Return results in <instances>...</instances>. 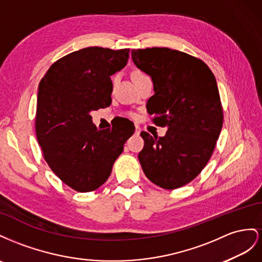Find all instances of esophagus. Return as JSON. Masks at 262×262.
Segmentation results:
<instances>
[{
  "label": "esophagus",
  "instance_id": "1",
  "mask_svg": "<svg viewBox=\"0 0 262 262\" xmlns=\"http://www.w3.org/2000/svg\"><path fill=\"white\" fill-rule=\"evenodd\" d=\"M139 133H140V128H139V126H138V125H136V130H135V134H136V135H139Z\"/></svg>",
  "mask_w": 262,
  "mask_h": 262
}]
</instances>
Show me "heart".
<instances>
[{
    "mask_svg": "<svg viewBox=\"0 0 262 262\" xmlns=\"http://www.w3.org/2000/svg\"><path fill=\"white\" fill-rule=\"evenodd\" d=\"M145 76H146V74H145L143 71L136 70V71H134V72H133V80H134V79L141 78V77H145ZM115 80H116V77H115V78H113V82H115Z\"/></svg>",
    "mask_w": 262,
    "mask_h": 262,
    "instance_id": "1",
    "label": "heart"
}]
</instances>
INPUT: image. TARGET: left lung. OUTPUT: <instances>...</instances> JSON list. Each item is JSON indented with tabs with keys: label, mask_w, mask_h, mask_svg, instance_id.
Here are the masks:
<instances>
[{
	"label": "left lung",
	"mask_w": 262,
	"mask_h": 262,
	"mask_svg": "<svg viewBox=\"0 0 262 262\" xmlns=\"http://www.w3.org/2000/svg\"><path fill=\"white\" fill-rule=\"evenodd\" d=\"M132 59L154 82L148 113L168 128L163 137L141 132L139 162L152 183L179 189L201 173L220 137L224 115L216 79L204 61L174 49H133Z\"/></svg>",
	"instance_id": "8db88e82"
}]
</instances>
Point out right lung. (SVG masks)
<instances>
[{"label": "right lung", "mask_w": 262, "mask_h": 262, "mask_svg": "<svg viewBox=\"0 0 262 262\" xmlns=\"http://www.w3.org/2000/svg\"><path fill=\"white\" fill-rule=\"evenodd\" d=\"M128 57L129 49L83 48L58 59L39 82L37 140L52 172L74 191L99 189L135 132L127 118L99 130L90 115L111 105V76Z\"/></svg>", "instance_id": "1"}]
</instances>
